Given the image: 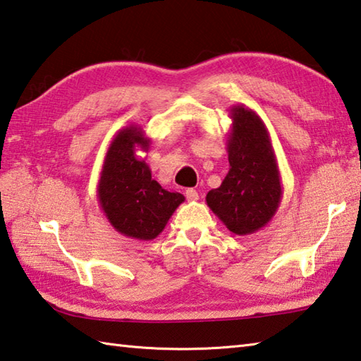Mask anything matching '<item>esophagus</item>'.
<instances>
[{
    "label": "esophagus",
    "mask_w": 361,
    "mask_h": 361,
    "mask_svg": "<svg viewBox=\"0 0 361 361\" xmlns=\"http://www.w3.org/2000/svg\"><path fill=\"white\" fill-rule=\"evenodd\" d=\"M186 198L188 202H195L198 200V192L195 189H186Z\"/></svg>",
    "instance_id": "esophagus-1"
}]
</instances>
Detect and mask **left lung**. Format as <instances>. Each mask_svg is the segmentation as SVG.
<instances>
[{"instance_id":"8db88e82","label":"left lung","mask_w":361,"mask_h":361,"mask_svg":"<svg viewBox=\"0 0 361 361\" xmlns=\"http://www.w3.org/2000/svg\"><path fill=\"white\" fill-rule=\"evenodd\" d=\"M226 149L229 171L206 203L229 231L247 235L259 231L278 211L281 175L270 133L256 111L233 105Z\"/></svg>"}]
</instances>
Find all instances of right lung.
Listing matches in <instances>:
<instances>
[{"label": "right lung", "mask_w": 361, "mask_h": 361, "mask_svg": "<svg viewBox=\"0 0 361 361\" xmlns=\"http://www.w3.org/2000/svg\"><path fill=\"white\" fill-rule=\"evenodd\" d=\"M150 137L137 126L119 130L104 158L97 198L110 225L126 237L153 240L163 233L175 209L185 202L180 192H169L152 178L145 158Z\"/></svg>", "instance_id": "obj_1"}]
</instances>
